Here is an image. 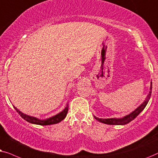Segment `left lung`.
Returning <instances> with one entry per match:
<instances>
[{
    "label": "left lung",
    "instance_id": "1",
    "mask_svg": "<svg viewBox=\"0 0 158 158\" xmlns=\"http://www.w3.org/2000/svg\"><path fill=\"white\" fill-rule=\"evenodd\" d=\"M151 94H152V83H151V87H150V91L149 92L148 98H147L146 100H144V102L141 105V106L136 109L135 110L133 111L131 114L127 115L123 118H108V119H102V118H97L94 116V118L98 120V121L101 122V123H106V124L109 125H125L129 123V122L135 118L137 116V115L139 114V113L142 112V111L144 110L145 107H146L147 104L148 103L149 100H150V98L151 97Z\"/></svg>",
    "mask_w": 158,
    "mask_h": 158
}]
</instances>
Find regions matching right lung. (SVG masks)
<instances>
[{"mask_svg":"<svg viewBox=\"0 0 158 158\" xmlns=\"http://www.w3.org/2000/svg\"><path fill=\"white\" fill-rule=\"evenodd\" d=\"M14 108L16 109V110L17 111V113L21 115V117L22 118H24V120H26L27 121L31 123H35V124H37V125H43V126H45V125H51V124H56V123H59L65 118V117L66 116L67 113H68V106L66 107V108L64 109L62 112H60V113H58L55 116L50 118L44 120V121H41V120H39L36 118L35 117H31L29 116V115H27L26 114H24L22 113L21 111L18 110L17 108L14 107Z\"/></svg>","mask_w":158,"mask_h":158,"instance_id":"obj_1","label":"right lung"}]
</instances>
